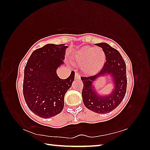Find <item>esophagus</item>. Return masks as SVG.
<instances>
[{"label":"esophagus","mask_w":150,"mask_h":150,"mask_svg":"<svg viewBox=\"0 0 150 150\" xmlns=\"http://www.w3.org/2000/svg\"><path fill=\"white\" fill-rule=\"evenodd\" d=\"M75 79H80V75L77 72H76L75 74Z\"/></svg>","instance_id":"esophagus-1"}]
</instances>
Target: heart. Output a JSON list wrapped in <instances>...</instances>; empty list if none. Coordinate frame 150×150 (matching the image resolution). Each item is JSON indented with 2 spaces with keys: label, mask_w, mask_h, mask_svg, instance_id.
<instances>
[{
  "label": "heart",
  "mask_w": 150,
  "mask_h": 150,
  "mask_svg": "<svg viewBox=\"0 0 150 150\" xmlns=\"http://www.w3.org/2000/svg\"><path fill=\"white\" fill-rule=\"evenodd\" d=\"M106 62V55L101 48L85 46L75 55V62L82 67L84 73L93 75L99 71Z\"/></svg>",
  "instance_id": "1"
}]
</instances>
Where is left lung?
<instances>
[{
	"label": "left lung",
	"mask_w": 150,
	"mask_h": 150,
	"mask_svg": "<svg viewBox=\"0 0 150 150\" xmlns=\"http://www.w3.org/2000/svg\"><path fill=\"white\" fill-rule=\"evenodd\" d=\"M102 47L106 55V62L99 72L89 77H81L83 83V101L91 111L98 114L110 112L121 103L125 96L127 87L126 67L122 57L117 50L106 43L96 44ZM110 74L113 77L115 87L110 94L106 96L98 95L92 83L98 76Z\"/></svg>",
	"instance_id": "left-lung-1"
}]
</instances>
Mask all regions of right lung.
<instances>
[{"instance_id": "add662e5", "label": "right lung", "mask_w": 150, "mask_h": 150, "mask_svg": "<svg viewBox=\"0 0 150 150\" xmlns=\"http://www.w3.org/2000/svg\"><path fill=\"white\" fill-rule=\"evenodd\" d=\"M67 47L65 44L45 45L32 52L25 66L24 99L30 110L41 118H52L62 111L65 95L74 81V71L65 79L56 72Z\"/></svg>"}]
</instances>
